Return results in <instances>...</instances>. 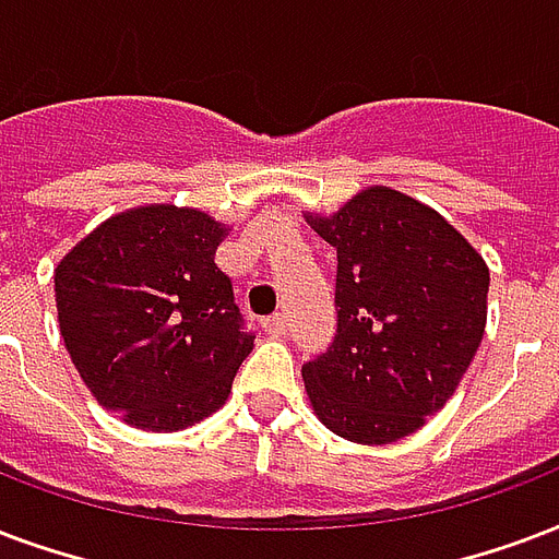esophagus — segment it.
<instances>
[{
	"mask_svg": "<svg viewBox=\"0 0 559 559\" xmlns=\"http://www.w3.org/2000/svg\"><path fill=\"white\" fill-rule=\"evenodd\" d=\"M287 328H289V322L284 313H272V317L263 319V331H266L270 336H284L287 334Z\"/></svg>",
	"mask_w": 559,
	"mask_h": 559,
	"instance_id": "1",
	"label": "esophagus"
}]
</instances>
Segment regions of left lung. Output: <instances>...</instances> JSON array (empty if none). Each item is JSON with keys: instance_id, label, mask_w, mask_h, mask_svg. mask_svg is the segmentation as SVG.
<instances>
[{"instance_id": "8db88e82", "label": "left lung", "mask_w": 559, "mask_h": 559, "mask_svg": "<svg viewBox=\"0 0 559 559\" xmlns=\"http://www.w3.org/2000/svg\"><path fill=\"white\" fill-rule=\"evenodd\" d=\"M310 228L336 249V334L301 366L328 431L386 445L445 407L487 328L489 270L475 246L413 195L366 187Z\"/></svg>"}]
</instances>
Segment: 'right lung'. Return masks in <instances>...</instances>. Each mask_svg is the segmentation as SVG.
Here are the masks:
<instances>
[{
  "instance_id": "add662e5",
  "label": "right lung",
  "mask_w": 559,
  "mask_h": 559,
  "mask_svg": "<svg viewBox=\"0 0 559 559\" xmlns=\"http://www.w3.org/2000/svg\"><path fill=\"white\" fill-rule=\"evenodd\" d=\"M228 225L146 204L110 216L55 270L63 346L93 399L143 431H185L231 393L254 348L213 258Z\"/></svg>"
}]
</instances>
